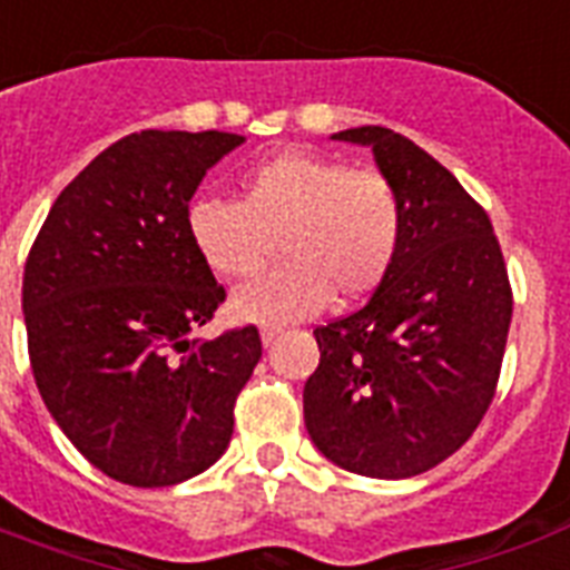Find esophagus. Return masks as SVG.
Wrapping results in <instances>:
<instances>
[{"label":"esophagus","mask_w":570,"mask_h":570,"mask_svg":"<svg viewBox=\"0 0 570 570\" xmlns=\"http://www.w3.org/2000/svg\"><path fill=\"white\" fill-rule=\"evenodd\" d=\"M284 331L275 328V325H266V328H259V340H263V346H272L277 337H281Z\"/></svg>","instance_id":"esophagus-1"}]
</instances>
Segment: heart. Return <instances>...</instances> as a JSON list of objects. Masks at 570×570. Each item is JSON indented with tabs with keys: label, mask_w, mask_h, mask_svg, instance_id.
I'll list each match as a JSON object with an SVG mask.
<instances>
[{
	"label": "heart",
	"mask_w": 570,
	"mask_h": 570,
	"mask_svg": "<svg viewBox=\"0 0 570 570\" xmlns=\"http://www.w3.org/2000/svg\"><path fill=\"white\" fill-rule=\"evenodd\" d=\"M186 224L200 263L224 281L254 275L277 242L284 266L239 286L230 313L295 322L325 311L334 293H373L396 263L405 209L384 174L293 150L254 165L239 200L197 197Z\"/></svg>",
	"instance_id": "heart-1"
}]
</instances>
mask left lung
<instances>
[{
	"instance_id": "8db88e82",
	"label": "left lung",
	"mask_w": 570,
	"mask_h": 570,
	"mask_svg": "<svg viewBox=\"0 0 570 570\" xmlns=\"http://www.w3.org/2000/svg\"><path fill=\"white\" fill-rule=\"evenodd\" d=\"M331 138L373 150L405 230L370 302L313 331L322 357L304 384V425L337 468L407 479L450 459L485 416L512 289L485 209L423 147L384 127Z\"/></svg>"
}]
</instances>
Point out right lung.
<instances>
[{"instance_id": "1", "label": "right lung", "mask_w": 570, "mask_h": 570, "mask_svg": "<svg viewBox=\"0 0 570 570\" xmlns=\"http://www.w3.org/2000/svg\"><path fill=\"white\" fill-rule=\"evenodd\" d=\"M236 132L141 129L49 209L22 275L31 373L76 450L124 485H180L222 459L263 346L254 325L195 337L224 286L189 239V200Z\"/></svg>"}]
</instances>
